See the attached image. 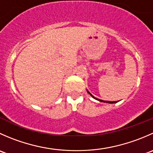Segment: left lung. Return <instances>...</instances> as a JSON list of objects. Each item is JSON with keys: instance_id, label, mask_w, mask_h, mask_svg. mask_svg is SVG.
I'll list each match as a JSON object with an SVG mask.
<instances>
[{"instance_id": "1", "label": "left lung", "mask_w": 153, "mask_h": 153, "mask_svg": "<svg viewBox=\"0 0 153 153\" xmlns=\"http://www.w3.org/2000/svg\"><path fill=\"white\" fill-rule=\"evenodd\" d=\"M87 92H88V93L89 94V95H91V96L92 97V98H95V99H96V100H98V101H101V102H105V103H109V104H113V103H116L117 101H103V100H101V99H98V98H95V97L93 96V95H92V94L90 93V92H89V91L87 90Z\"/></svg>"}]
</instances>
